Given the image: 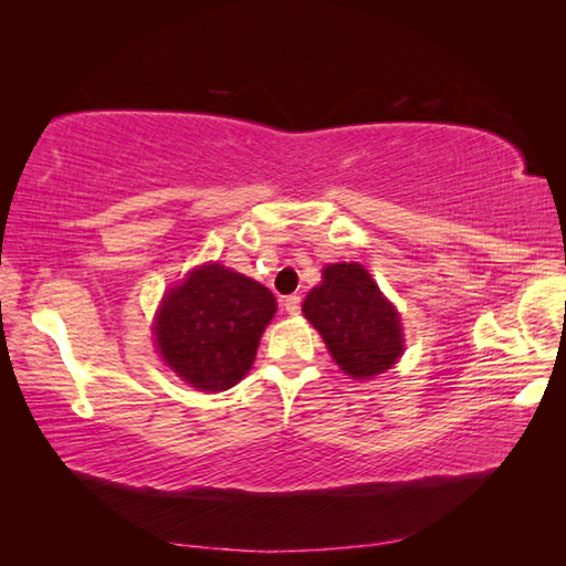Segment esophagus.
Instances as JSON below:
<instances>
[{
    "label": "esophagus",
    "mask_w": 566,
    "mask_h": 566,
    "mask_svg": "<svg viewBox=\"0 0 566 566\" xmlns=\"http://www.w3.org/2000/svg\"><path fill=\"white\" fill-rule=\"evenodd\" d=\"M284 311L286 314H298V311H302V296L298 294H292V296H286L284 298Z\"/></svg>",
    "instance_id": "34e87169"
}]
</instances>
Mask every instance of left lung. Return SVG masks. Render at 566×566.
I'll list each match as a JSON object with an SVG mask.
<instances>
[{
	"mask_svg": "<svg viewBox=\"0 0 566 566\" xmlns=\"http://www.w3.org/2000/svg\"><path fill=\"white\" fill-rule=\"evenodd\" d=\"M304 316L350 379H371L403 353L399 311L357 262L323 268V280L304 298Z\"/></svg>",
	"mask_w": 566,
	"mask_h": 566,
	"instance_id": "left-lung-1",
	"label": "left lung"
}]
</instances>
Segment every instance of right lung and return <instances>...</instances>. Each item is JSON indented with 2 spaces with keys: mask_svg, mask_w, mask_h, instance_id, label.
Instances as JSON below:
<instances>
[{
  "mask_svg": "<svg viewBox=\"0 0 566 566\" xmlns=\"http://www.w3.org/2000/svg\"><path fill=\"white\" fill-rule=\"evenodd\" d=\"M274 294L219 262L201 264L163 296L155 345L163 363L199 391H226L248 375L274 318Z\"/></svg>",
  "mask_w": 566,
  "mask_h": 566,
  "instance_id": "right-lung-1",
  "label": "right lung"
}]
</instances>
